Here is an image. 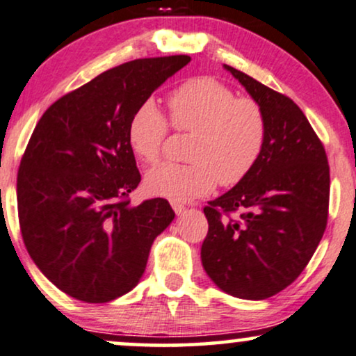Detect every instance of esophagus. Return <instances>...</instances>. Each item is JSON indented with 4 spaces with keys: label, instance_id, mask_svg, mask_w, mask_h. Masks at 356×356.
Segmentation results:
<instances>
[{
    "label": "esophagus",
    "instance_id": "obj_1",
    "mask_svg": "<svg viewBox=\"0 0 356 356\" xmlns=\"http://www.w3.org/2000/svg\"><path fill=\"white\" fill-rule=\"evenodd\" d=\"M170 205H172V209H174V211H175V213H177V215H184V213H186V207H184L182 204H179V202H172V204H170Z\"/></svg>",
    "mask_w": 356,
    "mask_h": 356
}]
</instances>
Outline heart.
Returning a JSON list of instances; mask_svg holds the SVG:
<instances>
[{
  "mask_svg": "<svg viewBox=\"0 0 356 356\" xmlns=\"http://www.w3.org/2000/svg\"><path fill=\"white\" fill-rule=\"evenodd\" d=\"M169 110L175 128L197 133L188 154L193 163H164L151 169L146 188L152 195L177 202L199 199L213 191L217 181L235 186L258 163L266 139L263 111L220 80H187L169 95ZM168 131V118L157 103L145 100L129 118V147L145 163H156Z\"/></svg>",
  "mask_w": 356,
  "mask_h": 356,
  "instance_id": "obj_1",
  "label": "heart"
}]
</instances>
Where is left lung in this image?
Here are the masks:
<instances>
[{"label":"left lung","instance_id":"left-lung-1","mask_svg":"<svg viewBox=\"0 0 356 356\" xmlns=\"http://www.w3.org/2000/svg\"><path fill=\"white\" fill-rule=\"evenodd\" d=\"M223 69L259 105L266 139L251 172L204 209L202 266L227 294L263 300L294 282L317 250L330 174L321 139L291 98L230 65ZM232 211H238L235 220L227 217Z\"/></svg>","mask_w":356,"mask_h":356}]
</instances>
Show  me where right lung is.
Instances as JSON below:
<instances>
[{
    "label": "right lung",
    "mask_w": 356,
    "mask_h": 356,
    "mask_svg": "<svg viewBox=\"0 0 356 356\" xmlns=\"http://www.w3.org/2000/svg\"><path fill=\"white\" fill-rule=\"evenodd\" d=\"M188 56L138 58L98 75L47 108L17 172L22 240L54 286L110 302L138 284L152 241L172 222L169 202L126 199L141 182L128 123Z\"/></svg>",
    "instance_id": "add662e5"
}]
</instances>
